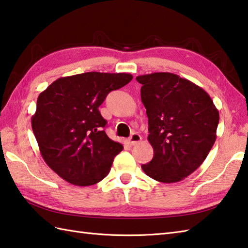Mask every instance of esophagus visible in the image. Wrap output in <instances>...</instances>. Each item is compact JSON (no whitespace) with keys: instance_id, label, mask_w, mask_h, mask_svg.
Returning a JSON list of instances; mask_svg holds the SVG:
<instances>
[{"instance_id":"esophagus-1","label":"esophagus","mask_w":248,"mask_h":248,"mask_svg":"<svg viewBox=\"0 0 248 248\" xmlns=\"http://www.w3.org/2000/svg\"><path fill=\"white\" fill-rule=\"evenodd\" d=\"M141 136L139 135V134H137V133H134L133 135L130 136L129 137V139H128V142H129V144L130 145H135V144H137L138 142H140L141 141Z\"/></svg>"}]
</instances>
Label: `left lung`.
<instances>
[{
  "instance_id": "obj_1",
  "label": "left lung",
  "mask_w": 248,
  "mask_h": 248,
  "mask_svg": "<svg viewBox=\"0 0 248 248\" xmlns=\"http://www.w3.org/2000/svg\"><path fill=\"white\" fill-rule=\"evenodd\" d=\"M154 156L141 168L161 183H175L203 163L216 140L219 113L205 91L171 73L138 76Z\"/></svg>"
}]
</instances>
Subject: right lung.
I'll list each match as a JSON object with an SVG mask.
<instances>
[{
	"label": "right lung",
	"instance_id": "right-lung-1",
	"mask_svg": "<svg viewBox=\"0 0 248 248\" xmlns=\"http://www.w3.org/2000/svg\"><path fill=\"white\" fill-rule=\"evenodd\" d=\"M131 79L125 73L90 72L59 78L39 94L33 133L44 160L63 180L90 186L108 175L123 145L106 134L98 107Z\"/></svg>",
	"mask_w": 248,
	"mask_h": 248
}]
</instances>
